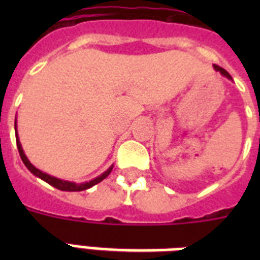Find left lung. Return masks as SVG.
<instances>
[{
	"instance_id": "obj_1",
	"label": "left lung",
	"mask_w": 260,
	"mask_h": 260,
	"mask_svg": "<svg viewBox=\"0 0 260 260\" xmlns=\"http://www.w3.org/2000/svg\"><path fill=\"white\" fill-rule=\"evenodd\" d=\"M213 67H214V70L218 71V73H220V74L224 75V77H226V78L231 79V81H232V78H231V75L228 74V71H225V70H224V69H221V67H220V66H216V64H214Z\"/></svg>"
}]
</instances>
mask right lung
Instances as JSON below:
<instances>
[{
  "mask_svg": "<svg viewBox=\"0 0 260 260\" xmlns=\"http://www.w3.org/2000/svg\"><path fill=\"white\" fill-rule=\"evenodd\" d=\"M14 131H16V142H17L18 152H20L21 160L24 162V165L26 166V169H28L30 173L34 174L35 177L40 178V179H43L44 182L50 183L51 186H54V187H56V189H59V190H63V191H82V190L90 189V187H93L94 185H97V183H100L101 181H104V179H105V178L109 175L110 171H112V169H113V166H110L109 169H108L106 171H104L101 175H98L97 178H94V179H91V181H89V182H83V183H75V182L64 181V179H59V178H56V177H52V175H50V174L43 173L42 170L36 169V167H35L34 165L29 162V160H28L26 155L24 154V150H22L21 143H20V139H18L17 121L14 122Z\"/></svg>",
  "mask_w": 260,
  "mask_h": 260,
  "instance_id": "obj_1",
  "label": "right lung"
}]
</instances>
